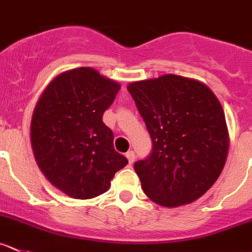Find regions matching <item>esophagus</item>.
Here are the masks:
<instances>
[{
    "label": "esophagus",
    "instance_id": "1",
    "mask_svg": "<svg viewBox=\"0 0 252 252\" xmlns=\"http://www.w3.org/2000/svg\"><path fill=\"white\" fill-rule=\"evenodd\" d=\"M126 158H128V161H129V163H133L134 161H135V153H134L133 150L131 151H128V153H126Z\"/></svg>",
    "mask_w": 252,
    "mask_h": 252
}]
</instances>
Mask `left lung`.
Returning a JSON list of instances; mask_svg holds the SVG:
<instances>
[{
    "mask_svg": "<svg viewBox=\"0 0 252 252\" xmlns=\"http://www.w3.org/2000/svg\"><path fill=\"white\" fill-rule=\"evenodd\" d=\"M151 138V153L134 163L144 192L155 203L177 207L213 186L228 153L225 117L201 82L177 75L128 86Z\"/></svg>",
    "mask_w": 252,
    "mask_h": 252,
    "instance_id": "left-lung-1",
    "label": "left lung"
}]
</instances>
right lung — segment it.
Segmentation results:
<instances>
[{
  "instance_id": "right-lung-1",
  "label": "right lung",
  "mask_w": 252,
  "mask_h": 252,
  "mask_svg": "<svg viewBox=\"0 0 252 252\" xmlns=\"http://www.w3.org/2000/svg\"><path fill=\"white\" fill-rule=\"evenodd\" d=\"M119 86L91 67L56 76L39 98L32 118L34 156L45 177L67 196L90 199L104 193L128 163L114 150L103 113Z\"/></svg>"
}]
</instances>
